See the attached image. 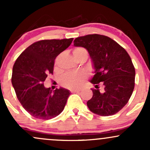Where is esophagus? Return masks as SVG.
I'll return each mask as SVG.
<instances>
[{
  "mask_svg": "<svg viewBox=\"0 0 150 150\" xmlns=\"http://www.w3.org/2000/svg\"><path fill=\"white\" fill-rule=\"evenodd\" d=\"M70 91H71L72 93H77V92H80L81 89H72V90H70Z\"/></svg>",
  "mask_w": 150,
  "mask_h": 150,
  "instance_id": "34e87169",
  "label": "esophagus"
}]
</instances>
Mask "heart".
<instances>
[{"mask_svg": "<svg viewBox=\"0 0 150 150\" xmlns=\"http://www.w3.org/2000/svg\"><path fill=\"white\" fill-rule=\"evenodd\" d=\"M85 54L87 55V51L84 48L77 47L73 50V55L75 59ZM87 77V73L84 71L69 72L62 77L61 82L67 88L76 89L82 85Z\"/></svg>", "mask_w": 150, "mask_h": 150, "instance_id": "1", "label": "heart"}]
</instances>
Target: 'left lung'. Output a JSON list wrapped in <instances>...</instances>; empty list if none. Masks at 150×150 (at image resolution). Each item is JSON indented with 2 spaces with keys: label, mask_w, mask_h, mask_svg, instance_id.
Here are the masks:
<instances>
[{
  "label": "left lung",
  "mask_w": 150,
  "mask_h": 150,
  "mask_svg": "<svg viewBox=\"0 0 150 150\" xmlns=\"http://www.w3.org/2000/svg\"><path fill=\"white\" fill-rule=\"evenodd\" d=\"M74 46L88 51L94 75L91 83L104 85V90L92 89L87 105L92 112L112 116L128 103L135 87V70L127 51L111 38L100 34L77 37Z\"/></svg>",
  "instance_id": "obj_1"
}]
</instances>
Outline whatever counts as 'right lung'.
Segmentation results:
<instances>
[{
    "label": "right lung",
    "instance_id": "right-lung-1",
    "mask_svg": "<svg viewBox=\"0 0 150 150\" xmlns=\"http://www.w3.org/2000/svg\"><path fill=\"white\" fill-rule=\"evenodd\" d=\"M73 39L37 42L22 52L13 68L12 85L18 100L26 111L36 118L49 120L59 115L70 92L63 87L52 91L43 82L53 74L54 61L71 44Z\"/></svg>",
    "mask_w": 150,
    "mask_h": 150
}]
</instances>
